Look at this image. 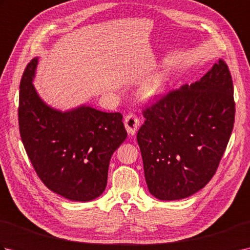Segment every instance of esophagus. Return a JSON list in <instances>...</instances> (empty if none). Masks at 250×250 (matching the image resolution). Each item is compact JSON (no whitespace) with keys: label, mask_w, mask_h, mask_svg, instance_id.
Instances as JSON below:
<instances>
[{"label":"esophagus","mask_w":250,"mask_h":250,"mask_svg":"<svg viewBox=\"0 0 250 250\" xmlns=\"http://www.w3.org/2000/svg\"><path fill=\"white\" fill-rule=\"evenodd\" d=\"M125 126L126 131H128V133L133 135L136 133L137 129H139L140 126V119L137 118V117L133 114H129L125 117Z\"/></svg>","instance_id":"esophagus-1"}]
</instances>
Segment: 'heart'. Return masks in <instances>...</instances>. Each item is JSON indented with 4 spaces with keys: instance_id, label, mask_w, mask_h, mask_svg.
<instances>
[{
    "instance_id": "b5f03b06",
    "label": "heart",
    "mask_w": 250,
    "mask_h": 250,
    "mask_svg": "<svg viewBox=\"0 0 250 250\" xmlns=\"http://www.w3.org/2000/svg\"><path fill=\"white\" fill-rule=\"evenodd\" d=\"M159 87V83H155L153 84H151L150 87H148V92H153V91H156L157 90V88Z\"/></svg>"
}]
</instances>
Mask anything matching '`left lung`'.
Wrapping results in <instances>:
<instances>
[{
    "label": "left lung",
    "instance_id": "1",
    "mask_svg": "<svg viewBox=\"0 0 250 250\" xmlns=\"http://www.w3.org/2000/svg\"><path fill=\"white\" fill-rule=\"evenodd\" d=\"M137 132L145 179L159 200H180L213 178L234 125L233 82L219 59L194 83L169 90L143 110Z\"/></svg>",
    "mask_w": 250,
    "mask_h": 250
}]
</instances>
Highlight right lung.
Listing matches in <instances>:
<instances>
[{
	"instance_id": "add662e5",
	"label": "right lung",
	"mask_w": 250,
	"mask_h": 250,
	"mask_svg": "<svg viewBox=\"0 0 250 250\" xmlns=\"http://www.w3.org/2000/svg\"><path fill=\"white\" fill-rule=\"evenodd\" d=\"M36 64L34 58L20 81L19 131L26 155L49 190L91 201L105 190L111 155L126 139L122 115L89 106L65 113L49 107L32 84Z\"/></svg>"
}]
</instances>
